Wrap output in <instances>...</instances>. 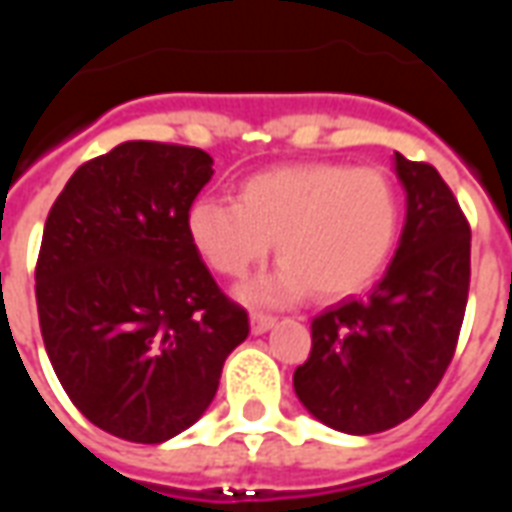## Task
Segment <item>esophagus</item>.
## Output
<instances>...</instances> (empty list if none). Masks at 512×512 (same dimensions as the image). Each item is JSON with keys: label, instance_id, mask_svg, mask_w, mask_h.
I'll use <instances>...</instances> for the list:
<instances>
[{"label": "esophagus", "instance_id": "1", "mask_svg": "<svg viewBox=\"0 0 512 512\" xmlns=\"http://www.w3.org/2000/svg\"><path fill=\"white\" fill-rule=\"evenodd\" d=\"M274 323H277V318H274V315H266V312H252V332L255 334L268 332Z\"/></svg>", "mask_w": 512, "mask_h": 512}]
</instances>
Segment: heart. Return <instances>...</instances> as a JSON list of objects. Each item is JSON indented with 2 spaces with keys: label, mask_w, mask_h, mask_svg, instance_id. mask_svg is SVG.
Listing matches in <instances>:
<instances>
[{
  "label": "heart",
  "mask_w": 512,
  "mask_h": 512,
  "mask_svg": "<svg viewBox=\"0 0 512 512\" xmlns=\"http://www.w3.org/2000/svg\"><path fill=\"white\" fill-rule=\"evenodd\" d=\"M397 230L392 180L334 161L263 169L241 180L235 202L202 197L186 216L191 246L222 277H246L277 241L282 266L255 290L268 301L365 290L392 257Z\"/></svg>",
  "instance_id": "b5f03b06"
}]
</instances>
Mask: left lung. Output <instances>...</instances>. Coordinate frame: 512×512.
Masks as SVG:
<instances>
[{
    "label": "left lung",
    "instance_id": "8db88e82",
    "mask_svg": "<svg viewBox=\"0 0 512 512\" xmlns=\"http://www.w3.org/2000/svg\"><path fill=\"white\" fill-rule=\"evenodd\" d=\"M406 224L395 260L367 299L312 321L310 359L293 389L323 425L381 433L417 414L450 367L469 299L472 230L436 167L395 153Z\"/></svg>",
    "mask_w": 512,
    "mask_h": 512
}]
</instances>
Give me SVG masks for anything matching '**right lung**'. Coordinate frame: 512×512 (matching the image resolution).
<instances>
[{
	"mask_svg": "<svg viewBox=\"0 0 512 512\" xmlns=\"http://www.w3.org/2000/svg\"><path fill=\"white\" fill-rule=\"evenodd\" d=\"M211 175L200 147L123 142L73 172L43 227L46 354L73 406L117 439L161 444L194 425L249 334L186 233Z\"/></svg>",
	"mask_w": 512,
	"mask_h": 512,
	"instance_id": "right-lung-1",
	"label": "right lung"
}]
</instances>
